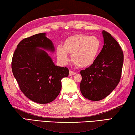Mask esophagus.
<instances>
[{"mask_svg": "<svg viewBox=\"0 0 135 135\" xmlns=\"http://www.w3.org/2000/svg\"><path fill=\"white\" fill-rule=\"evenodd\" d=\"M76 74V72L74 71H72V70H70L69 71V75L70 76H72V75H74Z\"/></svg>", "mask_w": 135, "mask_h": 135, "instance_id": "esophagus-1", "label": "esophagus"}]
</instances>
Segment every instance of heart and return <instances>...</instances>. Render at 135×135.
<instances>
[{"mask_svg":"<svg viewBox=\"0 0 135 135\" xmlns=\"http://www.w3.org/2000/svg\"><path fill=\"white\" fill-rule=\"evenodd\" d=\"M101 49V42L97 37L85 34H76L68 37L63 47H57V56L63 63L68 60V54H72V61L79 68H86L93 64Z\"/></svg>","mask_w":135,"mask_h":135,"instance_id":"1","label":"heart"}]
</instances>
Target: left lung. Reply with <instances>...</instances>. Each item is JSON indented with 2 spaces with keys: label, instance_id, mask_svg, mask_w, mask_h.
<instances>
[{
  "label": "left lung",
  "instance_id": "left-lung-1",
  "mask_svg": "<svg viewBox=\"0 0 135 135\" xmlns=\"http://www.w3.org/2000/svg\"><path fill=\"white\" fill-rule=\"evenodd\" d=\"M104 46L95 60L81 70L80 90L85 98L92 101L105 98L114 90L121 78L123 52L112 35L103 31Z\"/></svg>",
  "mask_w": 135,
  "mask_h": 135
}]
</instances>
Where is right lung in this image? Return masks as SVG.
I'll return each instance as SVG.
<instances>
[{"instance_id": "right-lung-1", "label": "right lung", "mask_w": 135, "mask_h": 135, "mask_svg": "<svg viewBox=\"0 0 135 135\" xmlns=\"http://www.w3.org/2000/svg\"><path fill=\"white\" fill-rule=\"evenodd\" d=\"M54 51L53 44L40 33L23 39L12 60V70L21 91L30 100L47 104L55 100L61 88V80L69 75L67 68L54 65L46 51Z\"/></svg>"}]
</instances>
